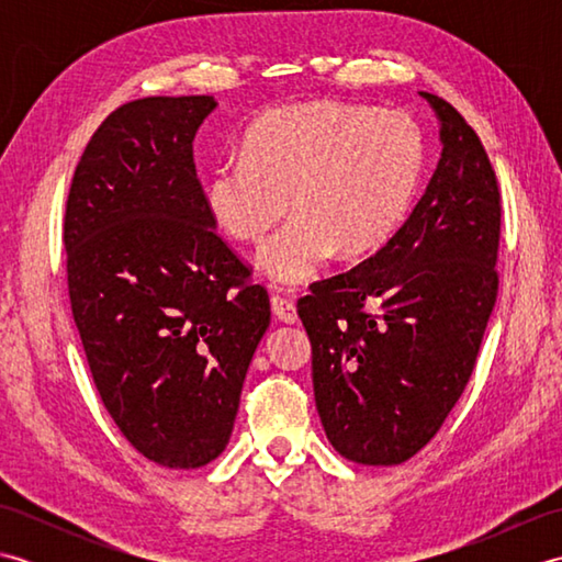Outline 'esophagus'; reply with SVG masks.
I'll list each match as a JSON object with an SVG mask.
<instances>
[{
	"mask_svg": "<svg viewBox=\"0 0 562 562\" xmlns=\"http://www.w3.org/2000/svg\"><path fill=\"white\" fill-rule=\"evenodd\" d=\"M272 314L278 316L282 324H296L300 321V316H296V306L292 300H288V296H272Z\"/></svg>",
	"mask_w": 562,
	"mask_h": 562,
	"instance_id": "obj_1",
	"label": "esophagus"
}]
</instances>
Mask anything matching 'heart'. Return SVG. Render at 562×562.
I'll use <instances>...</instances> for the list:
<instances>
[{
    "mask_svg": "<svg viewBox=\"0 0 562 562\" xmlns=\"http://www.w3.org/2000/svg\"><path fill=\"white\" fill-rule=\"evenodd\" d=\"M425 166L411 115L345 101L274 109L248 127L241 157L205 176V207L220 229L258 244L284 212L294 217L258 250L260 272L302 284L338 250L372 254L398 229Z\"/></svg>",
    "mask_w": 562,
    "mask_h": 562,
    "instance_id": "1",
    "label": "heart"
}]
</instances>
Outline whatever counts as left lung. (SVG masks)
<instances>
[{
  "label": "left lung",
  "mask_w": 562,
  "mask_h": 562,
  "mask_svg": "<svg viewBox=\"0 0 562 562\" xmlns=\"http://www.w3.org/2000/svg\"><path fill=\"white\" fill-rule=\"evenodd\" d=\"M441 154L411 217L350 272L296 304L314 396L345 459L396 465L437 435L469 384L497 300L499 190L461 113L420 91Z\"/></svg>",
  "instance_id": "obj_1"
}]
</instances>
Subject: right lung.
I'll list each match as a JSON object with an SVG mask.
<instances>
[{"instance_id":"1","label":"right lung","mask_w":562,"mask_h":562,"mask_svg":"<svg viewBox=\"0 0 562 562\" xmlns=\"http://www.w3.org/2000/svg\"><path fill=\"white\" fill-rule=\"evenodd\" d=\"M212 97L113 111L71 178L65 248L71 316L117 429L166 469L229 445L244 379L270 326L266 288L217 236L193 139Z\"/></svg>"}]
</instances>
